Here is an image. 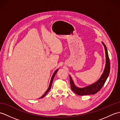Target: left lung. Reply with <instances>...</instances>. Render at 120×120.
I'll return each mask as SVG.
<instances>
[{
  "mask_svg": "<svg viewBox=\"0 0 120 120\" xmlns=\"http://www.w3.org/2000/svg\"><path fill=\"white\" fill-rule=\"evenodd\" d=\"M102 44L104 45L105 50L106 65L105 69L104 70L102 75H101V77L99 78V79L96 82L87 86H86L85 88H78L75 85L71 76H69L71 89L76 94H78L79 95H90V94H95L101 90V88H102V86H104V83H105L109 75V73H110V64L107 47L103 42H102Z\"/></svg>",
  "mask_w": 120,
  "mask_h": 120,
  "instance_id": "8db88e82",
  "label": "left lung"
}]
</instances>
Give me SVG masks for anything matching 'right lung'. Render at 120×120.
Returning a JSON list of instances; mask_svg holds the SVG:
<instances>
[{
  "label": "right lung",
  "mask_w": 120,
  "mask_h": 120,
  "mask_svg": "<svg viewBox=\"0 0 120 120\" xmlns=\"http://www.w3.org/2000/svg\"><path fill=\"white\" fill-rule=\"evenodd\" d=\"M58 70H58H56L55 71V72H54V73L53 74V75H52V78H51V80H50V83H49V87H48V89L47 90V91L45 92V93H44V94H43V95H42L41 97V98H44V97L46 95L47 93L48 92H49V91L50 90V89H51V87H52V82L53 79V78H54L55 76V75L56 74V73H57Z\"/></svg>",
  "instance_id": "add662e5"
}]
</instances>
